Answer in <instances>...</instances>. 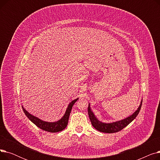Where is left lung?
Returning <instances> with one entry per match:
<instances>
[{
    "label": "left lung",
    "mask_w": 160,
    "mask_h": 160,
    "mask_svg": "<svg viewBox=\"0 0 160 160\" xmlns=\"http://www.w3.org/2000/svg\"><path fill=\"white\" fill-rule=\"evenodd\" d=\"M142 100L141 101V104L138 107V110L132 115H131L130 116L127 117V118H125L122 120L110 122V123H105V122L100 121L97 118L96 116L94 115L93 112L91 111L90 104H89L88 110V115L89 117L91 124L93 125V127L96 130L101 132L110 133H115L117 132H119L122 129H123L124 127H127V125H128L138 116L141 110V108L142 106Z\"/></svg>",
    "instance_id": "8db88e82"
}]
</instances>
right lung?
I'll list each match as a JSON object with an SVG mask.
<instances>
[{
  "label": "right lung",
  "mask_w": 160,
  "mask_h": 160,
  "mask_svg": "<svg viewBox=\"0 0 160 160\" xmlns=\"http://www.w3.org/2000/svg\"><path fill=\"white\" fill-rule=\"evenodd\" d=\"M78 99V98L72 100L71 102L69 103L68 106H67L66 112L64 115L62 117V119L58 120V121L52 122L42 121L41 119L38 118V117H36V116H33L30 113H29L23 108V106H22V108L24 114L27 115V117L29 119V120H30L33 124H35L38 127H39L41 130L48 132L56 133V132L62 131L67 127V124H68V121H69V115L72 110V108L74 104L77 101Z\"/></svg>",
  "instance_id": "obj_1"
}]
</instances>
